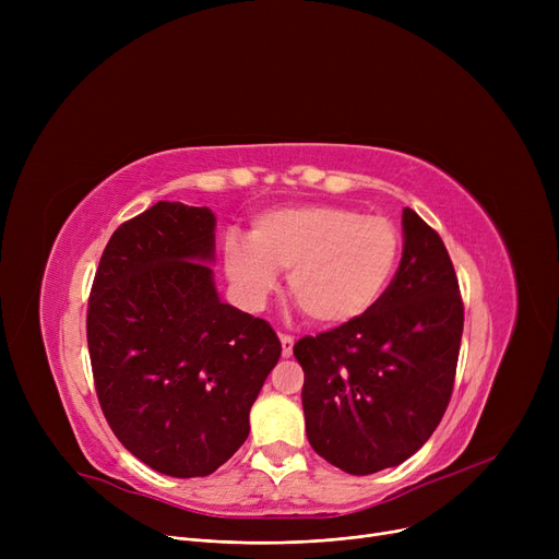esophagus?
I'll use <instances>...</instances> for the list:
<instances>
[{
    "mask_svg": "<svg viewBox=\"0 0 559 559\" xmlns=\"http://www.w3.org/2000/svg\"><path fill=\"white\" fill-rule=\"evenodd\" d=\"M278 340H281V346H283V358H289L292 356V348H295V340H292L289 335H278Z\"/></svg>",
    "mask_w": 559,
    "mask_h": 559,
    "instance_id": "obj_1",
    "label": "esophagus"
}]
</instances>
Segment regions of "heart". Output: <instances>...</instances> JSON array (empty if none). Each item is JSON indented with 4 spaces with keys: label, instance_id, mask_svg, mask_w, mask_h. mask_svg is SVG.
I'll return each mask as SVG.
<instances>
[{
    "label": "heart",
    "instance_id": "obj_1",
    "mask_svg": "<svg viewBox=\"0 0 559 559\" xmlns=\"http://www.w3.org/2000/svg\"><path fill=\"white\" fill-rule=\"evenodd\" d=\"M401 233L380 215L331 203L283 205L253 217L249 240L228 235L224 270L240 301L258 310L287 272V292L312 324H356L385 299Z\"/></svg>",
    "mask_w": 559,
    "mask_h": 559
}]
</instances>
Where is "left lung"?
Returning <instances> with one entry per match:
<instances>
[{
    "label": "left lung",
    "mask_w": 559,
    "mask_h": 559,
    "mask_svg": "<svg viewBox=\"0 0 559 559\" xmlns=\"http://www.w3.org/2000/svg\"><path fill=\"white\" fill-rule=\"evenodd\" d=\"M464 306L449 251L403 211V255L385 299L356 324L295 344L308 442L346 474L405 462L442 421L460 356Z\"/></svg>",
    "instance_id": "8db88e82"
}]
</instances>
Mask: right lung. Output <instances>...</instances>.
I'll use <instances>...</instances> for the list:
<instances>
[{
  "mask_svg": "<svg viewBox=\"0 0 559 559\" xmlns=\"http://www.w3.org/2000/svg\"><path fill=\"white\" fill-rule=\"evenodd\" d=\"M215 215L158 201L117 228L87 299L104 417L127 451L174 478L209 476L249 437V409L281 358L264 319L222 304Z\"/></svg>",
  "mask_w": 559,
  "mask_h": 559,
  "instance_id": "1",
  "label": "right lung"
}]
</instances>
